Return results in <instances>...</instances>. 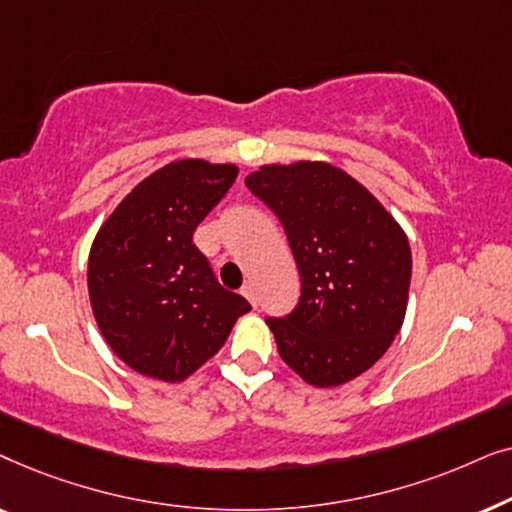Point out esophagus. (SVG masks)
<instances>
[{
  "label": "esophagus",
  "instance_id": "34e87169",
  "mask_svg": "<svg viewBox=\"0 0 512 512\" xmlns=\"http://www.w3.org/2000/svg\"><path fill=\"white\" fill-rule=\"evenodd\" d=\"M240 293H242V296H244V298H247V300H249V303H251V305H254V307L258 305V296H256V286H254V284H251V282H247V284H244V286H242V289H240Z\"/></svg>",
  "mask_w": 512,
  "mask_h": 512
}]
</instances>
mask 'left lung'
<instances>
[{
  "mask_svg": "<svg viewBox=\"0 0 512 512\" xmlns=\"http://www.w3.org/2000/svg\"><path fill=\"white\" fill-rule=\"evenodd\" d=\"M244 184L275 212L298 265V305L268 317L279 356L314 387L366 373L408 307L412 254L401 226L328 163L265 165Z\"/></svg>",
  "mask_w": 512,
  "mask_h": 512,
  "instance_id": "obj_1",
  "label": "left lung"
}]
</instances>
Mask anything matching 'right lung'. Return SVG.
<instances>
[{
	"instance_id": "1",
	"label": "right lung",
	"mask_w": 512,
	"mask_h": 512,
	"mask_svg": "<svg viewBox=\"0 0 512 512\" xmlns=\"http://www.w3.org/2000/svg\"><path fill=\"white\" fill-rule=\"evenodd\" d=\"M235 179V165L177 160L132 188L97 233L88 258L90 305L104 340L137 373L186 380L251 310L216 282L193 244L195 228Z\"/></svg>"
}]
</instances>
